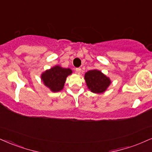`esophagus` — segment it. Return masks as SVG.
Listing matches in <instances>:
<instances>
[{
	"label": "esophagus",
	"mask_w": 152,
	"mask_h": 152,
	"mask_svg": "<svg viewBox=\"0 0 152 152\" xmlns=\"http://www.w3.org/2000/svg\"><path fill=\"white\" fill-rule=\"evenodd\" d=\"M75 70L77 74H80V72H81V68H80V67H77V68H76Z\"/></svg>",
	"instance_id": "esophagus-1"
}]
</instances>
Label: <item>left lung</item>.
<instances>
[{
  "mask_svg": "<svg viewBox=\"0 0 152 152\" xmlns=\"http://www.w3.org/2000/svg\"><path fill=\"white\" fill-rule=\"evenodd\" d=\"M85 80L89 90L94 93H102L110 84V80L97 70H91L85 73Z\"/></svg>",
  "mask_w": 152,
  "mask_h": 152,
  "instance_id": "left-lung-1",
  "label": "left lung"
}]
</instances>
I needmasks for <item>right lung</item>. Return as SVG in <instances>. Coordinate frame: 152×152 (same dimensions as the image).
I'll list each match as a JSON object with an SVG mask.
<instances>
[{"label":"right lung","mask_w":152,"mask_h":152,"mask_svg":"<svg viewBox=\"0 0 152 152\" xmlns=\"http://www.w3.org/2000/svg\"><path fill=\"white\" fill-rule=\"evenodd\" d=\"M70 68L55 66L46 70L42 75L44 85L53 92L61 91L64 87L66 77L72 73Z\"/></svg>","instance_id":"1"}]
</instances>
